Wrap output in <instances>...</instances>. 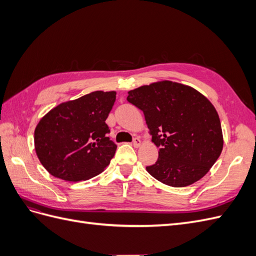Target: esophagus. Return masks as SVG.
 I'll return each mask as SVG.
<instances>
[{"label": "esophagus", "mask_w": 256, "mask_h": 256, "mask_svg": "<svg viewBox=\"0 0 256 256\" xmlns=\"http://www.w3.org/2000/svg\"><path fill=\"white\" fill-rule=\"evenodd\" d=\"M132 144H134V147H138V146L141 145V140H140V138H134Z\"/></svg>", "instance_id": "34e87169"}]
</instances>
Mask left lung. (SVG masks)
Listing matches in <instances>:
<instances>
[{"label": "left lung", "instance_id": "1", "mask_svg": "<svg viewBox=\"0 0 256 256\" xmlns=\"http://www.w3.org/2000/svg\"><path fill=\"white\" fill-rule=\"evenodd\" d=\"M127 100L143 111L156 164L146 171L162 184L186 187L200 180L219 158L223 136L219 115L196 90L162 81L128 92Z\"/></svg>", "mask_w": 256, "mask_h": 256}]
</instances>
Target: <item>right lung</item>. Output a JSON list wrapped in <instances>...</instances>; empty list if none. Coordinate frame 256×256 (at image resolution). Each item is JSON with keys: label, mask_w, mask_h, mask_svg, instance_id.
<instances>
[{"label": "right lung", "mask_w": 256, "mask_h": 256, "mask_svg": "<svg viewBox=\"0 0 256 256\" xmlns=\"http://www.w3.org/2000/svg\"><path fill=\"white\" fill-rule=\"evenodd\" d=\"M115 92H92L58 104L38 122L34 134L37 157L54 177L88 180L102 173L113 158L116 144L106 124Z\"/></svg>", "instance_id": "1"}]
</instances>
